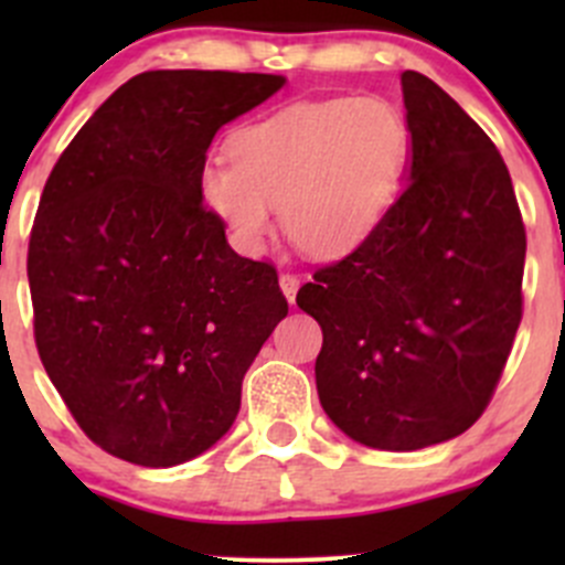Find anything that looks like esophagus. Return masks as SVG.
I'll return each instance as SVG.
<instances>
[{
	"label": "esophagus",
	"mask_w": 565,
	"mask_h": 565,
	"mask_svg": "<svg viewBox=\"0 0 565 565\" xmlns=\"http://www.w3.org/2000/svg\"><path fill=\"white\" fill-rule=\"evenodd\" d=\"M278 284H281V292H284V298H287L289 303H295V295H298L300 278L295 276V273H281V278H278Z\"/></svg>",
	"instance_id": "34e87169"
}]
</instances>
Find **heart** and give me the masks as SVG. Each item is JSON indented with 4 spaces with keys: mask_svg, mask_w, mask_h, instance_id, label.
Here are the masks:
<instances>
[{
    "mask_svg": "<svg viewBox=\"0 0 565 565\" xmlns=\"http://www.w3.org/2000/svg\"><path fill=\"white\" fill-rule=\"evenodd\" d=\"M230 158L204 163L199 193L237 248L259 254L278 207L295 246L341 259L388 218L407 169L409 128L383 98L295 104L243 125Z\"/></svg>",
    "mask_w": 565,
    "mask_h": 565,
    "instance_id": "1",
    "label": "heart"
}]
</instances>
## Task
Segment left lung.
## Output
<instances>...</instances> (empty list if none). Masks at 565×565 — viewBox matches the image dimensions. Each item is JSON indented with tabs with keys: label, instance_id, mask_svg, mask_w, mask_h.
Returning a JSON list of instances; mask_svg holds the SVG:
<instances>
[{
	"label": "left lung",
	"instance_id": "left-lung-1",
	"mask_svg": "<svg viewBox=\"0 0 565 565\" xmlns=\"http://www.w3.org/2000/svg\"><path fill=\"white\" fill-rule=\"evenodd\" d=\"M407 188L377 235L303 284L317 393L355 443L418 451L470 429L522 319L525 224L498 147L424 73H402Z\"/></svg>",
	"mask_w": 565,
	"mask_h": 565
}]
</instances>
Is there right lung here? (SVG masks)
Returning a JSON list of instances; mask_svg holds the SVG:
<instances>
[{
  "label": "right lung",
  "instance_id": "obj_1",
  "mask_svg": "<svg viewBox=\"0 0 565 565\" xmlns=\"http://www.w3.org/2000/svg\"><path fill=\"white\" fill-rule=\"evenodd\" d=\"M284 82L139 73L45 182L26 259L38 352L84 435L111 457L174 467L213 448L287 317L276 267L237 256L199 193L213 136Z\"/></svg>",
  "mask_w": 565,
  "mask_h": 565
}]
</instances>
